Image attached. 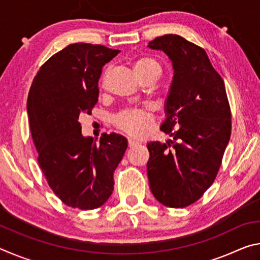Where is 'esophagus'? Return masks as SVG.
I'll return each mask as SVG.
<instances>
[{
	"label": "esophagus",
	"instance_id": "34e87169",
	"mask_svg": "<svg viewBox=\"0 0 260 260\" xmlns=\"http://www.w3.org/2000/svg\"><path fill=\"white\" fill-rule=\"evenodd\" d=\"M138 144H139L138 141H135V140H132V139H128V147H129V148H132V147H135V146H138Z\"/></svg>",
	"mask_w": 260,
	"mask_h": 260
}]
</instances>
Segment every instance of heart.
Here are the masks:
<instances>
[{"label":"heart","instance_id":"heart-1","mask_svg":"<svg viewBox=\"0 0 260 260\" xmlns=\"http://www.w3.org/2000/svg\"><path fill=\"white\" fill-rule=\"evenodd\" d=\"M134 71L141 80L148 78H158L161 67L152 57H139L133 64ZM153 114L149 109H125L113 117V124L117 128L133 138H142L147 135L153 125Z\"/></svg>","mask_w":260,"mask_h":260}]
</instances>
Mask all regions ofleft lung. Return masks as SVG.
<instances>
[{
  "label": "left lung",
  "mask_w": 260,
  "mask_h": 260,
  "mask_svg": "<svg viewBox=\"0 0 260 260\" xmlns=\"http://www.w3.org/2000/svg\"><path fill=\"white\" fill-rule=\"evenodd\" d=\"M172 60L174 76L160 131L166 143H148L147 172L153 196L170 208L199 201L213 183L231 139L232 114L225 83L203 48L177 34L149 42Z\"/></svg>",
  "instance_id": "1"
}]
</instances>
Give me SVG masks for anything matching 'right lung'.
Masks as SVG:
<instances>
[{
    "label": "right lung",
    "mask_w": 260,
    "mask_h": 260,
    "mask_svg": "<svg viewBox=\"0 0 260 260\" xmlns=\"http://www.w3.org/2000/svg\"><path fill=\"white\" fill-rule=\"evenodd\" d=\"M120 50L73 43L39 70L27 98L30 133L38 161L56 196L80 210L100 208L113 191V172L127 149L122 135L103 134L100 142L81 134L79 117L99 101V79Z\"/></svg>",
    "instance_id": "right-lung-1"
}]
</instances>
